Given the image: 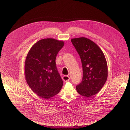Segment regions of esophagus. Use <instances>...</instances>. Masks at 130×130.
<instances>
[{"label": "esophagus", "instance_id": "esophagus-1", "mask_svg": "<svg viewBox=\"0 0 130 130\" xmlns=\"http://www.w3.org/2000/svg\"><path fill=\"white\" fill-rule=\"evenodd\" d=\"M70 78L69 76H67V75H64L62 77V79L65 82H68L69 80H70Z\"/></svg>", "mask_w": 130, "mask_h": 130}]
</instances>
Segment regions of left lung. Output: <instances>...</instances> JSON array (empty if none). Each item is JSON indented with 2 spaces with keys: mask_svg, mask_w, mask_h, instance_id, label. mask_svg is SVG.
Listing matches in <instances>:
<instances>
[{
  "mask_svg": "<svg viewBox=\"0 0 130 130\" xmlns=\"http://www.w3.org/2000/svg\"><path fill=\"white\" fill-rule=\"evenodd\" d=\"M71 42L82 65V80L76 89L79 94L88 98L98 93L107 80L106 61L101 49L89 39L80 38L71 39Z\"/></svg>",
  "mask_w": 130,
  "mask_h": 130,
  "instance_id": "obj_1",
  "label": "left lung"
}]
</instances>
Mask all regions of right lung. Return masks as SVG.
I'll return each mask as SVG.
<instances>
[{
	"mask_svg": "<svg viewBox=\"0 0 130 130\" xmlns=\"http://www.w3.org/2000/svg\"><path fill=\"white\" fill-rule=\"evenodd\" d=\"M64 42L53 39H43L36 43L29 50L25 66L27 82L40 97L49 99L58 94L63 82L55 63Z\"/></svg>",
	"mask_w": 130,
	"mask_h": 130,
	"instance_id": "right-lung-1",
	"label": "right lung"
}]
</instances>
